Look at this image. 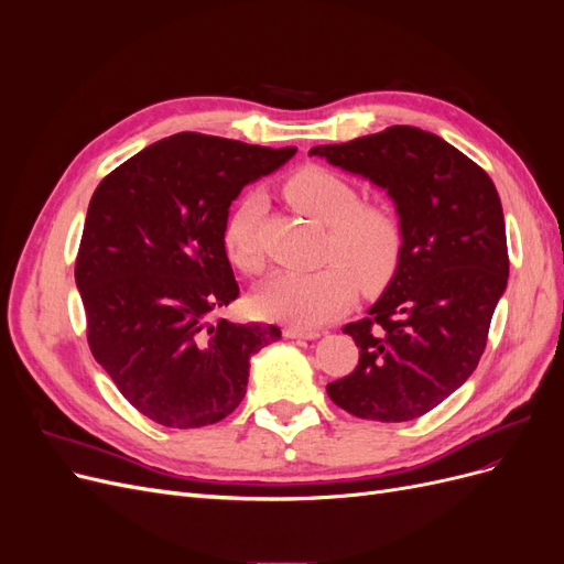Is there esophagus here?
<instances>
[{"instance_id": "1", "label": "esophagus", "mask_w": 564, "mask_h": 564, "mask_svg": "<svg viewBox=\"0 0 564 564\" xmlns=\"http://www.w3.org/2000/svg\"><path fill=\"white\" fill-rule=\"evenodd\" d=\"M284 336L286 338H317L322 334L317 329H303V327H296V324H286Z\"/></svg>"}]
</instances>
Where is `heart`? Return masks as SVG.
Returning <instances> with one entry per match:
<instances>
[{"instance_id":"heart-1","label":"heart","mask_w":564,"mask_h":564,"mask_svg":"<svg viewBox=\"0 0 564 564\" xmlns=\"http://www.w3.org/2000/svg\"><path fill=\"white\" fill-rule=\"evenodd\" d=\"M284 197L296 212L327 226L322 259L332 263L272 278L253 299L261 315L296 327H319L348 308L355 280L371 292L395 275L404 245L400 220L383 204L360 202V191L348 178L324 166H303L284 183ZM259 218L261 199L247 195L235 204L220 232L228 261L247 275L263 270L256 242Z\"/></svg>"}]
</instances>
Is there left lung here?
I'll list each match as a JSON object with an SVG mask.
<instances>
[{"label":"left lung","instance_id":"8db88e82","mask_svg":"<svg viewBox=\"0 0 564 564\" xmlns=\"http://www.w3.org/2000/svg\"><path fill=\"white\" fill-rule=\"evenodd\" d=\"M311 155L386 187L404 235L383 296L344 327L360 360L327 386L329 398L357 419H419L464 386L485 352L508 282L497 187L440 135L404 124Z\"/></svg>","mask_w":564,"mask_h":564}]
</instances>
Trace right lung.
Instances as JSON below:
<instances>
[{"instance_id":"1","label":"right lung","mask_w":564,"mask_h":564,"mask_svg":"<svg viewBox=\"0 0 564 564\" xmlns=\"http://www.w3.org/2000/svg\"><path fill=\"white\" fill-rule=\"evenodd\" d=\"M294 152L183 131L98 183L75 259L87 340L150 421L226 419L247 392L249 357L282 336L275 324L218 315L240 296L220 232L242 187Z\"/></svg>"}]
</instances>
